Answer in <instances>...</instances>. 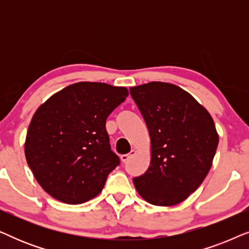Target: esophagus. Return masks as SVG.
<instances>
[{
  "instance_id": "1",
  "label": "esophagus",
  "mask_w": 249,
  "mask_h": 249,
  "mask_svg": "<svg viewBox=\"0 0 249 249\" xmlns=\"http://www.w3.org/2000/svg\"><path fill=\"white\" fill-rule=\"evenodd\" d=\"M136 154V151H134V149H132V151L130 152V153H128V154H124V155H121V161L124 162V163H125L128 161L129 159L130 158H132V156H134Z\"/></svg>"
}]
</instances>
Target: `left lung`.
Segmentation results:
<instances>
[{"label":"left lung","instance_id":"left-lung-1","mask_svg":"<svg viewBox=\"0 0 249 249\" xmlns=\"http://www.w3.org/2000/svg\"><path fill=\"white\" fill-rule=\"evenodd\" d=\"M147 125L151 163L134 185L146 202L181 203L200 186L215 155L219 135L211 114L189 93L161 81L130 88Z\"/></svg>","mask_w":249,"mask_h":249}]
</instances>
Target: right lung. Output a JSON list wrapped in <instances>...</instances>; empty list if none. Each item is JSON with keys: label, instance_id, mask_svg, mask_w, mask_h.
Wrapping results in <instances>:
<instances>
[{"label": "right lung", "instance_id": "1", "mask_svg": "<svg viewBox=\"0 0 249 249\" xmlns=\"http://www.w3.org/2000/svg\"><path fill=\"white\" fill-rule=\"evenodd\" d=\"M125 87L81 81L52 95L30 121L25 155L37 182L60 202L81 204L102 192L120 160L111 151L107 119Z\"/></svg>", "mask_w": 249, "mask_h": 249}]
</instances>
